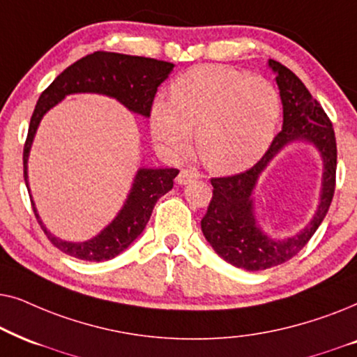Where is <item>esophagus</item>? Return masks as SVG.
I'll return each instance as SVG.
<instances>
[{"instance_id":"34e87169","label":"esophagus","mask_w":357,"mask_h":357,"mask_svg":"<svg viewBox=\"0 0 357 357\" xmlns=\"http://www.w3.org/2000/svg\"><path fill=\"white\" fill-rule=\"evenodd\" d=\"M197 178H201V174H199L196 169H183L181 173L178 174V178H176V181H178V184H181V186H184V184L191 183L192 179Z\"/></svg>"}]
</instances>
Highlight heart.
Returning a JSON list of instances; mask_svg holds the SVG:
<instances>
[{
  "instance_id": "heart-1",
  "label": "heart",
  "mask_w": 357,
  "mask_h": 357,
  "mask_svg": "<svg viewBox=\"0 0 357 357\" xmlns=\"http://www.w3.org/2000/svg\"><path fill=\"white\" fill-rule=\"evenodd\" d=\"M281 116L278 89L264 78L228 66H201L176 79L171 101L155 99L150 123L155 140L171 155L191 149L220 174L248 169L269 149Z\"/></svg>"
}]
</instances>
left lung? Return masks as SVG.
Segmentation results:
<instances>
[{
    "label": "left lung",
    "instance_id": "left-lung-1",
    "mask_svg": "<svg viewBox=\"0 0 357 357\" xmlns=\"http://www.w3.org/2000/svg\"><path fill=\"white\" fill-rule=\"evenodd\" d=\"M282 101V130L274 137L263 158L245 173L212 178V201L201 220L202 234L227 263L246 271L274 268L294 258L308 243L325 218L335 194L336 139L330 119L287 66L269 60ZM294 141L316 146L324 161L321 202L316 215L294 237L278 241L260 228L254 215V188L274 155Z\"/></svg>",
    "mask_w": 357,
    "mask_h": 357
}]
</instances>
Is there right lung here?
Masks as SVG:
<instances>
[{"mask_svg": "<svg viewBox=\"0 0 357 357\" xmlns=\"http://www.w3.org/2000/svg\"><path fill=\"white\" fill-rule=\"evenodd\" d=\"M174 65L169 61L114 54V52H94L83 56L68 68L61 71L49 88L40 94L31 117L29 132L24 145V181L29 191L27 160L36 132L42 117L60 101L76 93H96L117 99L122 106L139 116L150 117L151 104L158 86L168 78ZM179 171L174 168H139L127 194L126 202L114 220L104 227L96 236L86 241H66L47 230L44 222L37 213L36 204L32 208L39 220L42 230L52 245L65 255L83 261H107L116 258L139 236L149 223L156 201L173 188V179Z\"/></svg>", "mask_w": 357, "mask_h": 357, "instance_id": "obj_1", "label": "right lung"}]
</instances>
